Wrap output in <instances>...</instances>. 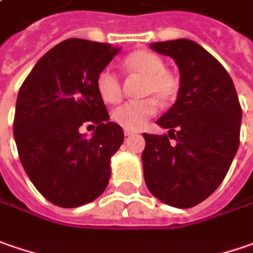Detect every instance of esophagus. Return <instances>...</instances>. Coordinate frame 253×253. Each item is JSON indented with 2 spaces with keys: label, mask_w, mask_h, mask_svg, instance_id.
Masks as SVG:
<instances>
[{
  "label": "esophagus",
  "mask_w": 253,
  "mask_h": 253,
  "mask_svg": "<svg viewBox=\"0 0 253 253\" xmlns=\"http://www.w3.org/2000/svg\"><path fill=\"white\" fill-rule=\"evenodd\" d=\"M134 134V131H131V130H128V128H125V136L128 137V136H133Z\"/></svg>",
  "instance_id": "1"
}]
</instances>
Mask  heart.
Masks as SVG:
<instances>
[{
	"instance_id": "b5f03b06",
	"label": "heart",
	"mask_w": 253,
	"mask_h": 253,
	"mask_svg": "<svg viewBox=\"0 0 253 253\" xmlns=\"http://www.w3.org/2000/svg\"><path fill=\"white\" fill-rule=\"evenodd\" d=\"M127 71L144 76L143 94L156 96L161 102L172 100L180 90V81L172 72L166 69L163 58L151 50H136L123 59ZM96 90L106 103H117L122 99V81L110 68H103L96 76ZM159 103L154 97L130 100L117 106L112 112V120L119 126L137 130L157 113Z\"/></svg>"
}]
</instances>
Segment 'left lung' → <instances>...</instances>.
I'll return each instance as SVG.
<instances>
[{
	"label": "left lung",
	"instance_id": "1",
	"mask_svg": "<svg viewBox=\"0 0 253 253\" xmlns=\"http://www.w3.org/2000/svg\"><path fill=\"white\" fill-rule=\"evenodd\" d=\"M151 49L175 61L181 86L157 120L169 134H143L144 180L161 203L191 208L224 181L239 147L242 109L229 73L197 42L166 41Z\"/></svg>",
	"mask_w": 253,
	"mask_h": 253
}]
</instances>
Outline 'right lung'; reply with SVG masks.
I'll return each mask as SVG.
<instances>
[{
	"mask_svg": "<svg viewBox=\"0 0 253 253\" xmlns=\"http://www.w3.org/2000/svg\"><path fill=\"white\" fill-rule=\"evenodd\" d=\"M117 52L110 43L66 39L39 59L18 92L14 137L21 164L35 188L62 208L105 191L110 159L125 140L96 90L97 73ZM82 126L96 128L92 138L80 134Z\"/></svg>",
	"mask_w": 253,
	"mask_h": 253,
	"instance_id": "1",
	"label": "right lung"
}]
</instances>
